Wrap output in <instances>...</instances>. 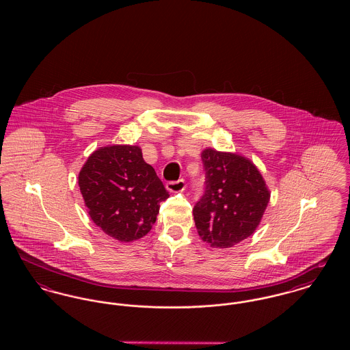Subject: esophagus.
Instances as JSON below:
<instances>
[{"label": "esophagus", "instance_id": "34e87169", "mask_svg": "<svg viewBox=\"0 0 350 350\" xmlns=\"http://www.w3.org/2000/svg\"><path fill=\"white\" fill-rule=\"evenodd\" d=\"M186 187L185 180H178V181H170L167 183V189L170 193H180L183 191Z\"/></svg>", "mask_w": 350, "mask_h": 350}]
</instances>
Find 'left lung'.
I'll list each match as a JSON object with an SVG mask.
<instances>
[{"mask_svg":"<svg viewBox=\"0 0 350 350\" xmlns=\"http://www.w3.org/2000/svg\"><path fill=\"white\" fill-rule=\"evenodd\" d=\"M206 190L193 215L203 241L230 248L256 231L270 200L267 183L250 159L206 148L200 153Z\"/></svg>","mask_w":350,"mask_h":350,"instance_id":"left-lung-1","label":"left lung"}]
</instances>
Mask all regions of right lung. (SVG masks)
<instances>
[{
  "mask_svg": "<svg viewBox=\"0 0 350 350\" xmlns=\"http://www.w3.org/2000/svg\"><path fill=\"white\" fill-rule=\"evenodd\" d=\"M79 186L90 219L120 243L150 232L160 202L169 197L142 148L129 144L94 150L79 173Z\"/></svg>",
  "mask_w": 350,
  "mask_h": 350,
  "instance_id": "add662e5",
  "label": "right lung"
}]
</instances>
